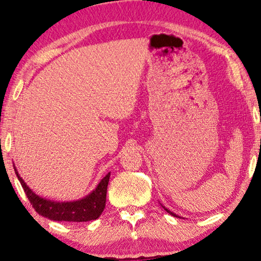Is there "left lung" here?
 <instances>
[{"label": "left lung", "instance_id": "8db88e82", "mask_svg": "<svg viewBox=\"0 0 261 261\" xmlns=\"http://www.w3.org/2000/svg\"><path fill=\"white\" fill-rule=\"evenodd\" d=\"M162 206H163V208H164V210H166V212L170 214V215H172V216H174V217H178V219H179V217H180L179 215H177V214H174V213L171 212V210H169V209H167V208H165V206H164L163 204H162Z\"/></svg>", "mask_w": 261, "mask_h": 261}]
</instances>
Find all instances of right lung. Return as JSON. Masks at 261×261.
<instances>
[{"label": "right lung", "mask_w": 261, "mask_h": 261, "mask_svg": "<svg viewBox=\"0 0 261 261\" xmlns=\"http://www.w3.org/2000/svg\"><path fill=\"white\" fill-rule=\"evenodd\" d=\"M14 170H15L16 177L19 178L20 183L22 185L23 190L35 212L39 215L47 217L49 220L60 221V222L62 221H65V222H88V221L98 219L106 208L107 188H108L110 172L107 173V176L102 178L97 187L85 197L71 202H57L46 199L35 194L20 177L16 167H14Z\"/></svg>", "instance_id": "right-lung-1"}]
</instances>
